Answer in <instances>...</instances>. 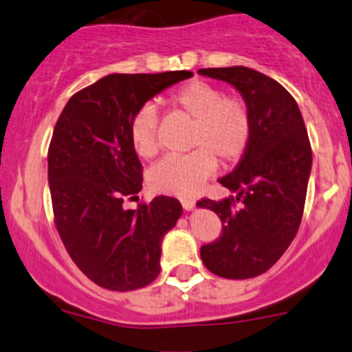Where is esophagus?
<instances>
[{"instance_id":"esophagus-1","label":"esophagus","mask_w":352,"mask_h":352,"mask_svg":"<svg viewBox=\"0 0 352 352\" xmlns=\"http://www.w3.org/2000/svg\"><path fill=\"white\" fill-rule=\"evenodd\" d=\"M181 204H183L184 210H192L194 208H196V201H192V199H183L181 201Z\"/></svg>"}]
</instances>
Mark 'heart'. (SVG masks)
I'll return each mask as SVG.
<instances>
[{"instance_id":"1","label":"heart","mask_w":352,"mask_h":352,"mask_svg":"<svg viewBox=\"0 0 352 352\" xmlns=\"http://www.w3.org/2000/svg\"><path fill=\"white\" fill-rule=\"evenodd\" d=\"M171 110L194 120L189 155L166 156L150 169L148 181L158 192L189 197L201 191L214 176L217 159L224 163L241 160L250 143L252 117L237 97H224L221 89L208 82H189L166 97ZM158 113L155 107L143 105L130 123V140L136 155L151 158L158 151Z\"/></svg>"}]
</instances>
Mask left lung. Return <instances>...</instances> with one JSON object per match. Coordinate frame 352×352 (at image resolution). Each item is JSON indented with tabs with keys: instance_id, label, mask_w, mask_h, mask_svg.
<instances>
[{
	"instance_id": "8db88e82",
	"label": "left lung",
	"mask_w": 352,
	"mask_h": 352,
	"mask_svg": "<svg viewBox=\"0 0 352 352\" xmlns=\"http://www.w3.org/2000/svg\"><path fill=\"white\" fill-rule=\"evenodd\" d=\"M197 74L232 85L252 117L249 146L219 179L235 197L197 202L222 222L221 237L201 247V258L219 276L252 278L274 265L298 232L313 164L307 126L287 89L257 70L237 65Z\"/></svg>"
}]
</instances>
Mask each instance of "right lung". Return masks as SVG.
Listing matches in <instances>:
<instances>
[{"label":"right lung","mask_w":352,"mask_h":352,"mask_svg":"<svg viewBox=\"0 0 352 352\" xmlns=\"http://www.w3.org/2000/svg\"><path fill=\"white\" fill-rule=\"evenodd\" d=\"M189 77V70L110 74L72 95L57 120L47 155L54 219L70 258L98 287L136 290L160 275L161 242L183 206L156 196L123 208L143 183L130 123L155 95Z\"/></svg>","instance_id":"1"}]
</instances>
